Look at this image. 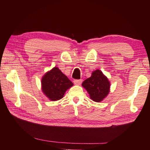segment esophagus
Returning <instances> with one entry per match:
<instances>
[{"label":"esophagus","mask_w":150,"mask_h":150,"mask_svg":"<svg viewBox=\"0 0 150 150\" xmlns=\"http://www.w3.org/2000/svg\"><path fill=\"white\" fill-rule=\"evenodd\" d=\"M82 82V79H79V80H74L73 81V82H74L75 84H77V85H80Z\"/></svg>","instance_id":"1"}]
</instances>
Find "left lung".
I'll list each match as a JSON object with an SVG mask.
<instances>
[{"mask_svg": "<svg viewBox=\"0 0 150 150\" xmlns=\"http://www.w3.org/2000/svg\"><path fill=\"white\" fill-rule=\"evenodd\" d=\"M82 85L95 102L103 100L110 91V82L99 69L92 73L91 77L86 79Z\"/></svg>", "mask_w": 150, "mask_h": 150, "instance_id": "1", "label": "left lung"}]
</instances>
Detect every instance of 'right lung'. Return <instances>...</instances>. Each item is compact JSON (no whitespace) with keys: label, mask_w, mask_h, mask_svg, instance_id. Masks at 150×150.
Segmentation results:
<instances>
[{"label":"right lung","mask_w":150,"mask_h":150,"mask_svg":"<svg viewBox=\"0 0 150 150\" xmlns=\"http://www.w3.org/2000/svg\"><path fill=\"white\" fill-rule=\"evenodd\" d=\"M73 85L72 82L57 67L47 72L42 79V91L53 101L62 98L66 91Z\"/></svg>","instance_id":"1"}]
</instances>
